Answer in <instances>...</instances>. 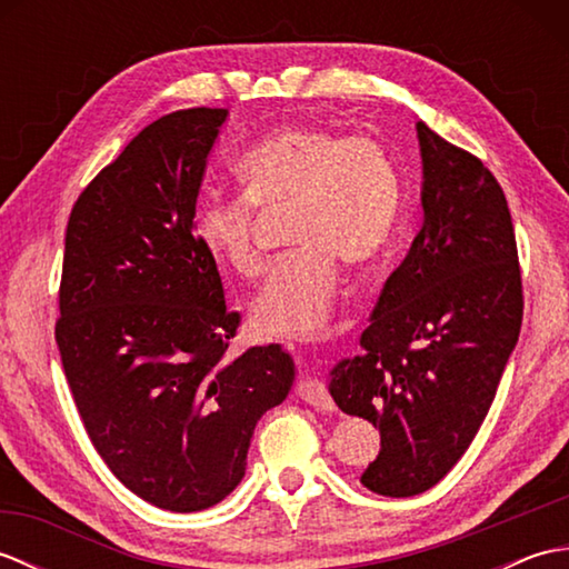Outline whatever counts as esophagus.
Segmentation results:
<instances>
[{
  "label": "esophagus",
  "mask_w": 569,
  "mask_h": 569,
  "mask_svg": "<svg viewBox=\"0 0 569 569\" xmlns=\"http://www.w3.org/2000/svg\"><path fill=\"white\" fill-rule=\"evenodd\" d=\"M298 396L303 398L306 403L316 406L318 410H332L335 408V401H332V396L328 391V386H325V381L310 377V373H303V377H300Z\"/></svg>",
  "instance_id": "esophagus-1"
}]
</instances>
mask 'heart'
I'll list each match as a JSON object with an SVG mask.
<instances>
[{
	"instance_id": "1",
	"label": "heart",
	"mask_w": 569,
	"mask_h": 569,
	"mask_svg": "<svg viewBox=\"0 0 569 569\" xmlns=\"http://www.w3.org/2000/svg\"><path fill=\"white\" fill-rule=\"evenodd\" d=\"M247 198H204L196 234L241 278L263 271L261 214L293 212V257L273 266L251 306L257 332L316 337L328 330L340 266L367 269L401 214V176L381 143L320 124H288L251 147L237 166Z\"/></svg>"
}]
</instances>
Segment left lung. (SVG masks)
Wrapping results in <instances>:
<instances>
[{
	"instance_id": "1",
	"label": "left lung",
	"mask_w": 569,
	"mask_h": 569,
	"mask_svg": "<svg viewBox=\"0 0 569 569\" xmlns=\"http://www.w3.org/2000/svg\"><path fill=\"white\" fill-rule=\"evenodd\" d=\"M422 227L361 332L365 355L330 371L345 413L379 428L361 485L416 497L450 471L485 422L523 320L513 222L477 156L418 122Z\"/></svg>"
}]
</instances>
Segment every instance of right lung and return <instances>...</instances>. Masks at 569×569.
Segmentation results:
<instances>
[{
  "instance_id": "right-lung-1",
  "label": "right lung",
  "mask_w": 569,
  "mask_h": 569,
  "mask_svg": "<svg viewBox=\"0 0 569 569\" xmlns=\"http://www.w3.org/2000/svg\"><path fill=\"white\" fill-rule=\"evenodd\" d=\"M224 119L220 107L156 119L92 178L72 204L58 291V352L94 450L176 513L234 491L253 428L296 379L281 345L227 357L241 318L192 222Z\"/></svg>"
}]
</instances>
